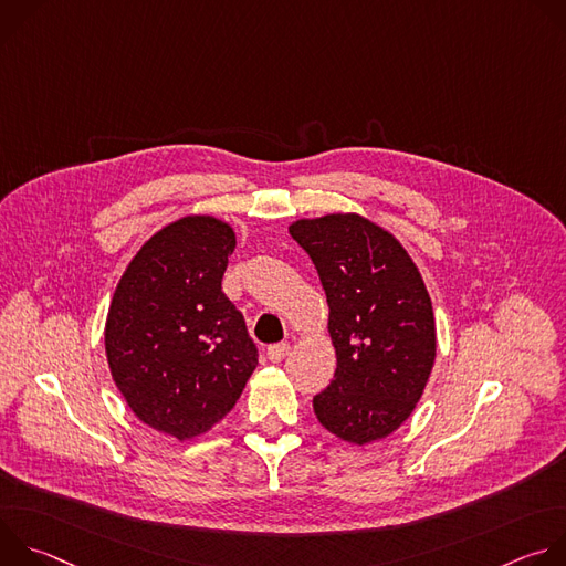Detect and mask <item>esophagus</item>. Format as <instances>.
Instances as JSON below:
<instances>
[{
    "label": "esophagus",
    "mask_w": 566,
    "mask_h": 566,
    "mask_svg": "<svg viewBox=\"0 0 566 566\" xmlns=\"http://www.w3.org/2000/svg\"><path fill=\"white\" fill-rule=\"evenodd\" d=\"M289 349H291V345L289 343H277V345H271L269 347V360L271 363H282L284 358H286V354H289Z\"/></svg>",
    "instance_id": "esophagus-1"
}]
</instances>
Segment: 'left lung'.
I'll return each mask as SVG.
<instances>
[{
  "label": "left lung",
  "instance_id": "8db88e82",
  "mask_svg": "<svg viewBox=\"0 0 566 566\" xmlns=\"http://www.w3.org/2000/svg\"><path fill=\"white\" fill-rule=\"evenodd\" d=\"M289 232L327 293L338 358L313 412L343 441L385 439L415 412L437 356L423 277L391 232L356 212L297 219Z\"/></svg>",
  "mask_w": 566,
  "mask_h": 566
}]
</instances>
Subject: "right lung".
<instances>
[{
  "label": "right lung",
  "instance_id": "add662e5",
  "mask_svg": "<svg viewBox=\"0 0 566 566\" xmlns=\"http://www.w3.org/2000/svg\"><path fill=\"white\" fill-rule=\"evenodd\" d=\"M234 244L226 221L181 217L145 241L109 304L116 387L145 426L179 441L219 423L258 367L244 315L221 291Z\"/></svg>",
  "mask_w": 566,
  "mask_h": 566
}]
</instances>
